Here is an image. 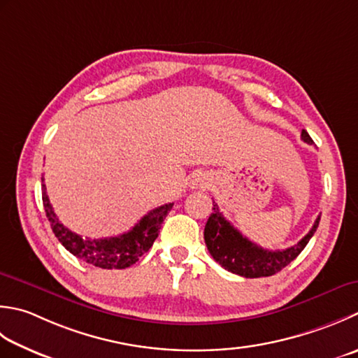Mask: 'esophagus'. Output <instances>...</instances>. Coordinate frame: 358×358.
Returning a JSON list of instances; mask_svg holds the SVG:
<instances>
[{
  "mask_svg": "<svg viewBox=\"0 0 358 358\" xmlns=\"http://www.w3.org/2000/svg\"><path fill=\"white\" fill-rule=\"evenodd\" d=\"M211 185V178L206 173H195L191 178V187L192 189H205Z\"/></svg>",
  "mask_w": 358,
  "mask_h": 358,
  "instance_id": "1",
  "label": "esophagus"
}]
</instances>
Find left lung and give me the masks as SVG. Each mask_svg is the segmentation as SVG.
<instances>
[{"label":"left lung","mask_w":358,"mask_h":358,"mask_svg":"<svg viewBox=\"0 0 358 358\" xmlns=\"http://www.w3.org/2000/svg\"><path fill=\"white\" fill-rule=\"evenodd\" d=\"M301 139L307 144H313L306 130L301 131ZM213 205L214 211L209 215L205 227L206 247L215 262H219L225 270L243 278H264L281 271L306 248L320 223L318 215L312 229L296 245L285 250L270 251L243 237L223 217L215 201H213Z\"/></svg>","instance_id":"1"}]
</instances>
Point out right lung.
Listing matches in <instances>:
<instances>
[{"label": "right lung", "instance_id": "right-lung-1", "mask_svg": "<svg viewBox=\"0 0 358 358\" xmlns=\"http://www.w3.org/2000/svg\"><path fill=\"white\" fill-rule=\"evenodd\" d=\"M43 180L45 178H41V199H43L45 213L49 223H51L52 233L69 253L79 257L80 261L99 268L122 270L136 264L139 257L150 250L158 237L161 223L164 222L166 215L169 214L173 206V203H167V205L152 209L129 233L107 237V239H88V237H82L63 227V223L55 215L51 203H49Z\"/></svg>", "mask_w": 358, "mask_h": 358}]
</instances>
